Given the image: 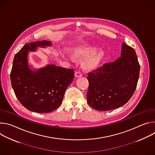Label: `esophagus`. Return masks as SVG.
<instances>
[{
	"mask_svg": "<svg viewBox=\"0 0 155 155\" xmlns=\"http://www.w3.org/2000/svg\"><path fill=\"white\" fill-rule=\"evenodd\" d=\"M75 76L77 78H79V77H82V74L80 72H76L75 73Z\"/></svg>",
	"mask_w": 155,
	"mask_h": 155,
	"instance_id": "1",
	"label": "esophagus"
}]
</instances>
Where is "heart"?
Instances as JSON below:
<instances>
[{"label":"heart","mask_w":155,"mask_h":155,"mask_svg":"<svg viewBox=\"0 0 155 155\" xmlns=\"http://www.w3.org/2000/svg\"><path fill=\"white\" fill-rule=\"evenodd\" d=\"M94 45L87 44L75 48L73 51L75 58L80 59L86 58L83 62L84 68L87 70H94L97 68L104 59L105 53L102 50Z\"/></svg>","instance_id":"heart-1"}]
</instances>
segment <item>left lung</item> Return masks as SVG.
<instances>
[{
	"mask_svg": "<svg viewBox=\"0 0 155 155\" xmlns=\"http://www.w3.org/2000/svg\"><path fill=\"white\" fill-rule=\"evenodd\" d=\"M139 72L140 65L135 50L122 43L121 57L88 74V104L99 111L124 105L136 89Z\"/></svg>",
	"mask_w": 155,
	"mask_h": 155,
	"instance_id": "1",
	"label": "left lung"
}]
</instances>
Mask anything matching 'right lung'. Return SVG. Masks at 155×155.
<instances>
[{"label": "right lung", "mask_w": 155, "mask_h": 155, "mask_svg": "<svg viewBox=\"0 0 155 155\" xmlns=\"http://www.w3.org/2000/svg\"><path fill=\"white\" fill-rule=\"evenodd\" d=\"M51 46L47 40L25 44L14 58L10 74L15 94L25 108L37 113H49L61 104L64 93L74 79V70L54 64L32 70L28 64L29 51Z\"/></svg>", "instance_id": "add662e5"}]
</instances>
